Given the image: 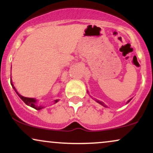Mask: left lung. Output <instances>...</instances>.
<instances>
[{
    "label": "left lung",
    "mask_w": 153,
    "mask_h": 153,
    "mask_svg": "<svg viewBox=\"0 0 153 153\" xmlns=\"http://www.w3.org/2000/svg\"><path fill=\"white\" fill-rule=\"evenodd\" d=\"M131 99H129V101H127V103H129V101H131ZM96 102H98V103H100V104H101V105H102V106H104V107H107V106H106V105H105V104H104V103H103V102H102V101H99V100H96Z\"/></svg>",
    "instance_id": "1"
}]
</instances>
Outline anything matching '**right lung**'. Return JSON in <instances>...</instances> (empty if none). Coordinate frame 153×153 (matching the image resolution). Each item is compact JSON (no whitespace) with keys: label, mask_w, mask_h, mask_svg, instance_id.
Instances as JSON below:
<instances>
[{"label":"right lung","mask_w":153,"mask_h":153,"mask_svg":"<svg viewBox=\"0 0 153 153\" xmlns=\"http://www.w3.org/2000/svg\"><path fill=\"white\" fill-rule=\"evenodd\" d=\"M10 84H11L12 87H13V88L14 89V90H15L16 93L17 95H18V96H19V97H20V99H22V101H24V102L25 103L26 105H28V106H29L32 107V108H35V109H36V110H40V109H42V108H44V106H41V105H37V104H36V100L35 99H34V98H27V97H24V96H22V95L19 94V93L17 92V91L16 90L15 87L13 86V83H12V82H11V81H10ZM57 101H58V100H55V101H54V103H57Z\"/></svg>","instance_id":"right-lung-1"}]
</instances>
